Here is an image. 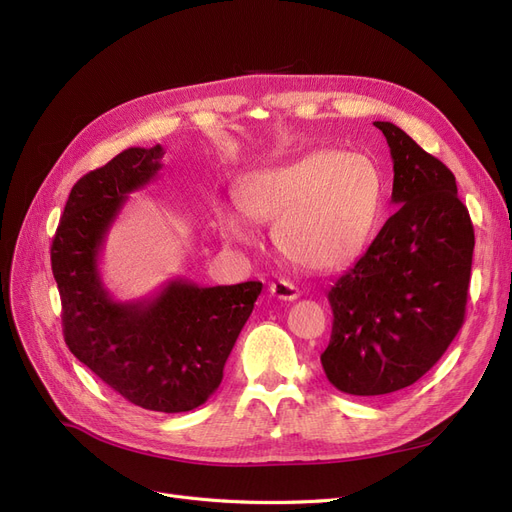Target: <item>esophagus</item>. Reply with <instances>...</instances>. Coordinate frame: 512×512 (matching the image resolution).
I'll list each match as a JSON object with an SVG mask.
<instances>
[{
    "label": "esophagus",
    "instance_id": "obj_1",
    "mask_svg": "<svg viewBox=\"0 0 512 512\" xmlns=\"http://www.w3.org/2000/svg\"><path fill=\"white\" fill-rule=\"evenodd\" d=\"M269 292H271L275 298L288 300V302H292V300H296V298L300 296V290L296 288V285L290 283V281H285V279L273 281V283L269 285Z\"/></svg>",
    "mask_w": 512,
    "mask_h": 512
}]
</instances>
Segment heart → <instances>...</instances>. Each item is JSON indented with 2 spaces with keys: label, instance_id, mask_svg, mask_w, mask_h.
Listing matches in <instances>:
<instances>
[{
  "label": "heart",
  "instance_id": "b5f03b06",
  "mask_svg": "<svg viewBox=\"0 0 512 512\" xmlns=\"http://www.w3.org/2000/svg\"><path fill=\"white\" fill-rule=\"evenodd\" d=\"M237 206L254 222H275L277 250L309 271H336L370 241L382 208L372 161L357 153L313 151L243 176ZM220 235L248 245L252 233L231 210L216 216Z\"/></svg>",
  "mask_w": 512,
  "mask_h": 512
}]
</instances>
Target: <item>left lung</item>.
<instances>
[{
	"instance_id": "8db88e82",
	"label": "left lung",
	"mask_w": 512,
	"mask_h": 512,
	"mask_svg": "<svg viewBox=\"0 0 512 512\" xmlns=\"http://www.w3.org/2000/svg\"><path fill=\"white\" fill-rule=\"evenodd\" d=\"M393 157L395 214L327 292L334 325L321 353L338 391H401L441 359L464 323L475 231L445 163L391 121H374Z\"/></svg>"
}]
</instances>
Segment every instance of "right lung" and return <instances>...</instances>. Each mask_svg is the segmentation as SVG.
<instances>
[{
	"instance_id": "1",
	"label": "right lung",
	"mask_w": 512,
	"mask_h": 512,
	"mask_svg": "<svg viewBox=\"0 0 512 512\" xmlns=\"http://www.w3.org/2000/svg\"><path fill=\"white\" fill-rule=\"evenodd\" d=\"M161 157L159 145L130 147L81 176L69 193L50 258L69 351L130 403L178 414L206 403L220 386L262 283L199 288L172 279L149 298H111L98 271L100 250L128 195L161 170Z\"/></svg>"
}]
</instances>
